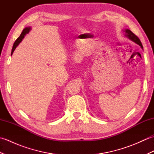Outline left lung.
Listing matches in <instances>:
<instances>
[{
  "label": "left lung",
  "instance_id": "8db88e82",
  "mask_svg": "<svg viewBox=\"0 0 154 154\" xmlns=\"http://www.w3.org/2000/svg\"><path fill=\"white\" fill-rule=\"evenodd\" d=\"M124 32H125V36L127 37L131 41L135 42L137 44H138L140 47H141L143 49V46H142V44L141 43V42H140V39L136 36V35L133 33L132 31H130L128 29H125V30H124Z\"/></svg>",
  "mask_w": 154,
  "mask_h": 154
}]
</instances>
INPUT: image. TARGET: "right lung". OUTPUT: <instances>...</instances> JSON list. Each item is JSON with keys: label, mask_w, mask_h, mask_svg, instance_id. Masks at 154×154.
<instances>
[{"label": "right lung", "mask_w": 154, "mask_h": 154, "mask_svg": "<svg viewBox=\"0 0 154 154\" xmlns=\"http://www.w3.org/2000/svg\"><path fill=\"white\" fill-rule=\"evenodd\" d=\"M31 30V28L30 27H27V28H25L24 30H23L22 32L21 33L20 35L17 38V40H16L14 42V45H13V47H12V52H11V55L13 54V52H14V51L15 50L16 48L18 46V44L20 43V42H22V40H23V38H24V35L26 34H28L29 32H30V30Z\"/></svg>", "instance_id": "add662e5"}]
</instances>
